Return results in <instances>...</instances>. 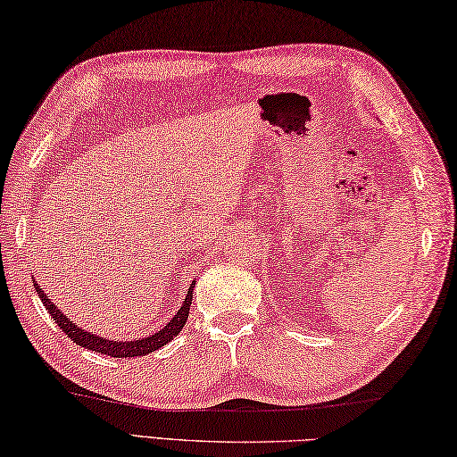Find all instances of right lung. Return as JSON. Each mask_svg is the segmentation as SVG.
Wrapping results in <instances>:
<instances>
[{"label":"right lung","mask_w":457,"mask_h":457,"mask_svg":"<svg viewBox=\"0 0 457 457\" xmlns=\"http://www.w3.org/2000/svg\"><path fill=\"white\" fill-rule=\"evenodd\" d=\"M194 286L195 284L189 286V292L186 295L184 305H181L178 313L168 321V326H163L160 331H157V334L149 336V337H142V339H134V342H112V339L99 337L94 334V331H86V329L78 328L76 323H71L60 310L55 308L54 302L49 300L44 292H41V287L36 284V281H33V287H36L37 295L41 297V302H44L46 310L52 313V318L55 320V323L60 326L63 334L68 336L71 342H76L78 345L86 347V350L99 352L104 355H110V358H137V355L152 353L155 350H160V347H163L168 342H171V339L179 334L181 328L186 326V320L189 315V305H192Z\"/></svg>","instance_id":"1"}]
</instances>
